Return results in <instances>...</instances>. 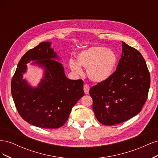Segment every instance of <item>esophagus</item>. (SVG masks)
Listing matches in <instances>:
<instances>
[{"mask_svg":"<svg viewBox=\"0 0 158 158\" xmlns=\"http://www.w3.org/2000/svg\"><path fill=\"white\" fill-rule=\"evenodd\" d=\"M89 86L88 84H84V91L85 94H89Z\"/></svg>","mask_w":158,"mask_h":158,"instance_id":"1","label":"esophagus"}]
</instances>
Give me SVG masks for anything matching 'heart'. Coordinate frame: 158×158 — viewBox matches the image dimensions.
Segmentation results:
<instances>
[{
    "mask_svg": "<svg viewBox=\"0 0 158 158\" xmlns=\"http://www.w3.org/2000/svg\"><path fill=\"white\" fill-rule=\"evenodd\" d=\"M77 63L70 60L69 65L76 74H82V66L87 69L89 80L94 82H103L113 75L117 64V55L104 47H92L80 52L77 56Z\"/></svg>",
    "mask_w": 158,
    "mask_h": 158,
    "instance_id": "b5f03b06",
    "label": "heart"
}]
</instances>
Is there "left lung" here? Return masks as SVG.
<instances>
[{
  "mask_svg": "<svg viewBox=\"0 0 158 158\" xmlns=\"http://www.w3.org/2000/svg\"><path fill=\"white\" fill-rule=\"evenodd\" d=\"M116 70L89 89L95 117L104 125L125 122L139 113L146 102L150 75L140 52L123 42Z\"/></svg>",
  "mask_w": 158,
  "mask_h": 158,
  "instance_id": "left-lung-1",
  "label": "left lung"
}]
</instances>
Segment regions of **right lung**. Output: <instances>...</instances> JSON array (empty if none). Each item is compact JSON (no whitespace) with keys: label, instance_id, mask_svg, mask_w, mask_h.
<instances>
[{"label":"right lung","instance_id":"add662e5","mask_svg":"<svg viewBox=\"0 0 158 158\" xmlns=\"http://www.w3.org/2000/svg\"><path fill=\"white\" fill-rule=\"evenodd\" d=\"M41 42L23 55L11 81V93L17 111L30 125L44 128H57L67 121L72 108L84 95L82 80L66 77L61 63L51 47ZM30 61L44 66L45 75L37 88L22 79L26 64Z\"/></svg>","mask_w":158,"mask_h":158}]
</instances>
